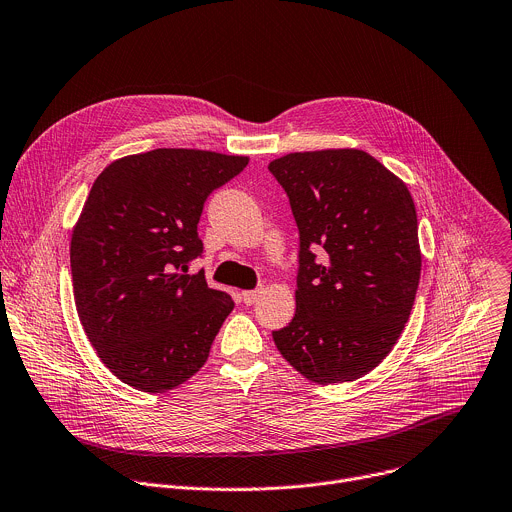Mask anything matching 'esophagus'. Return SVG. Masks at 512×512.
<instances>
[{
  "mask_svg": "<svg viewBox=\"0 0 512 512\" xmlns=\"http://www.w3.org/2000/svg\"><path fill=\"white\" fill-rule=\"evenodd\" d=\"M260 293H262L260 289H256V291H242V301H244L246 305H252V303L258 301Z\"/></svg>",
  "mask_w": 512,
  "mask_h": 512,
  "instance_id": "34e87169",
  "label": "esophagus"
}]
</instances>
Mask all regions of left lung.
Listing matches in <instances>:
<instances>
[{
	"label": "left lung",
	"instance_id": "1",
	"mask_svg": "<svg viewBox=\"0 0 512 512\" xmlns=\"http://www.w3.org/2000/svg\"><path fill=\"white\" fill-rule=\"evenodd\" d=\"M268 170L299 227L297 311L272 331L274 344L317 384L362 378L390 354L415 303L421 248L413 197L356 148L293 152Z\"/></svg>",
	"mask_w": 512,
	"mask_h": 512
}]
</instances>
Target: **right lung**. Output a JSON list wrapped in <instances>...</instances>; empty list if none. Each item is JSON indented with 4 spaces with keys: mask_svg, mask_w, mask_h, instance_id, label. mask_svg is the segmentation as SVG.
<instances>
[{
    "mask_svg": "<svg viewBox=\"0 0 512 512\" xmlns=\"http://www.w3.org/2000/svg\"><path fill=\"white\" fill-rule=\"evenodd\" d=\"M248 156L156 148L113 160L95 179L71 238L81 325L122 382L166 392L191 378L232 313V297L185 274L201 256L207 197Z\"/></svg>",
    "mask_w": 512,
    "mask_h": 512,
    "instance_id": "obj_1",
    "label": "right lung"
}]
</instances>
